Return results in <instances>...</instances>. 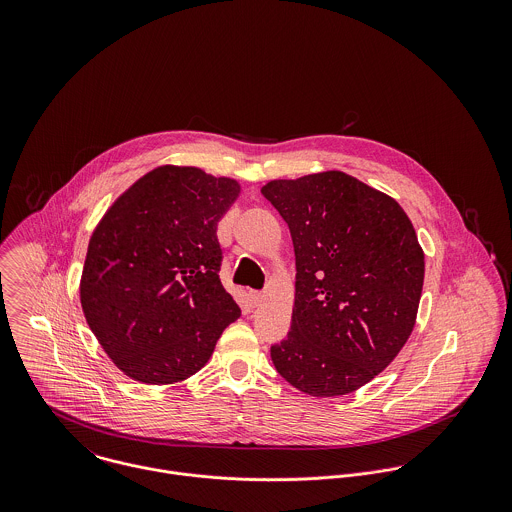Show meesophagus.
Listing matches in <instances>:
<instances>
[{
	"label": "esophagus",
	"mask_w": 512,
	"mask_h": 512,
	"mask_svg": "<svg viewBox=\"0 0 512 512\" xmlns=\"http://www.w3.org/2000/svg\"><path fill=\"white\" fill-rule=\"evenodd\" d=\"M248 301H250V305H252V307H256V305L262 301V293L254 292V290H252V292H248Z\"/></svg>",
	"instance_id": "obj_1"
}]
</instances>
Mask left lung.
<instances>
[{"label": "left lung", "instance_id": "left-lung-1", "mask_svg": "<svg viewBox=\"0 0 512 512\" xmlns=\"http://www.w3.org/2000/svg\"><path fill=\"white\" fill-rule=\"evenodd\" d=\"M262 195L288 222L295 305L276 370L311 396L349 394L408 341L424 286V252L402 207L343 171L278 179Z\"/></svg>", "mask_w": 512, "mask_h": 512}]
</instances>
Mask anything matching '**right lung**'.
Returning <instances> with one entry per match:
<instances>
[{
  "label": "right lung",
  "mask_w": 512,
  "mask_h": 512,
  "mask_svg": "<svg viewBox=\"0 0 512 512\" xmlns=\"http://www.w3.org/2000/svg\"><path fill=\"white\" fill-rule=\"evenodd\" d=\"M240 187L197 167L163 165L96 226L80 303L102 349L128 376L171 384L207 365L240 307L220 284L217 224Z\"/></svg>",
  "instance_id": "obj_1"
}]
</instances>
